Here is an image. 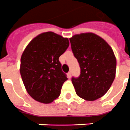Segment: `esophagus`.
I'll list each match as a JSON object with an SVG mask.
<instances>
[{"label": "esophagus", "instance_id": "34e87169", "mask_svg": "<svg viewBox=\"0 0 130 130\" xmlns=\"http://www.w3.org/2000/svg\"><path fill=\"white\" fill-rule=\"evenodd\" d=\"M68 77L69 78L71 77V71H70L68 73Z\"/></svg>", "mask_w": 130, "mask_h": 130}]
</instances>
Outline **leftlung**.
I'll return each instance as SVG.
<instances>
[{"instance_id":"1","label":"left lung","mask_w":130,"mask_h":130,"mask_svg":"<svg viewBox=\"0 0 130 130\" xmlns=\"http://www.w3.org/2000/svg\"><path fill=\"white\" fill-rule=\"evenodd\" d=\"M69 40L80 68V75L71 78L75 92L87 101L99 99L107 92L116 76V59L113 50L92 33L75 35Z\"/></svg>"}]
</instances>
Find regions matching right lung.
Instances as JSON below:
<instances>
[{
	"mask_svg": "<svg viewBox=\"0 0 130 130\" xmlns=\"http://www.w3.org/2000/svg\"><path fill=\"white\" fill-rule=\"evenodd\" d=\"M69 46L68 38L49 31L38 35L26 47L21 57L20 73L33 99L47 104L59 96L68 78L59 57Z\"/></svg>",
	"mask_w": 130,
	"mask_h": 130,
	"instance_id": "right-lung-1",
	"label": "right lung"
}]
</instances>
